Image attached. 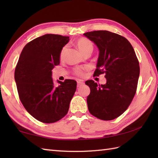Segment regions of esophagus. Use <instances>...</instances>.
<instances>
[{
	"label": "esophagus",
	"instance_id": "34e87169",
	"mask_svg": "<svg viewBox=\"0 0 158 158\" xmlns=\"http://www.w3.org/2000/svg\"><path fill=\"white\" fill-rule=\"evenodd\" d=\"M83 84H84V83H83V81H77V87H81V85H83Z\"/></svg>",
	"mask_w": 158,
	"mask_h": 158
}]
</instances>
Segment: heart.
Masks as SVG:
<instances>
[{"instance_id": "heart-1", "label": "heart", "mask_w": 158, "mask_h": 158, "mask_svg": "<svg viewBox=\"0 0 158 158\" xmlns=\"http://www.w3.org/2000/svg\"><path fill=\"white\" fill-rule=\"evenodd\" d=\"M77 45L79 49L83 53H85L86 51H88L89 49H93V43L90 41L89 39L85 38V37H81L77 41ZM67 46L65 45L63 47V48L61 50V52H60V58H62L64 55V53L66 52ZM88 69V66H83V67H76V68L74 69V74L75 75L79 76V77H82L84 75L85 70Z\"/></svg>"}]
</instances>
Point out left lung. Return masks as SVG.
<instances>
[{"instance_id":"8db88e82","label":"left lung","mask_w":158,"mask_h":158,"mask_svg":"<svg viewBox=\"0 0 158 158\" xmlns=\"http://www.w3.org/2000/svg\"><path fill=\"white\" fill-rule=\"evenodd\" d=\"M98 46L99 57L94 76L105 74L106 83L85 81L90 88L87 98L89 113L100 119L117 118L128 108L136 92L140 66L132 45L116 33L94 31L84 33Z\"/></svg>"}]
</instances>
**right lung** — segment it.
<instances>
[{
  "label": "right lung",
  "instance_id": "1",
  "mask_svg": "<svg viewBox=\"0 0 158 158\" xmlns=\"http://www.w3.org/2000/svg\"><path fill=\"white\" fill-rule=\"evenodd\" d=\"M69 36L47 34L33 39L23 48L15 69V80L20 101L39 122H58L69 111L77 82L65 79L56 87L52 70L60 64L62 48Z\"/></svg>",
  "mask_w": 158,
  "mask_h": 158
}]
</instances>
